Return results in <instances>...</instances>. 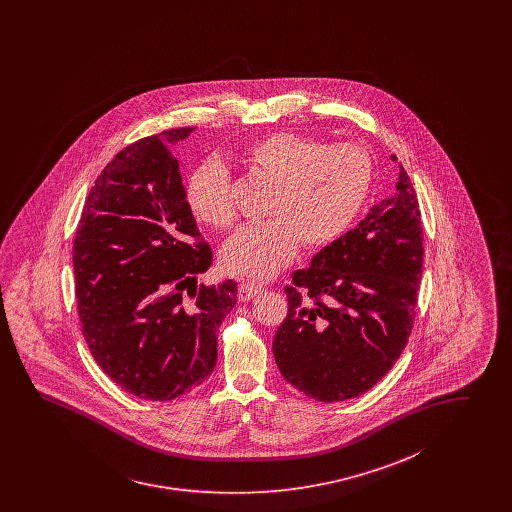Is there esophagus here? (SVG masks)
I'll return each mask as SVG.
<instances>
[{
  "label": "esophagus",
  "instance_id": "esophagus-1",
  "mask_svg": "<svg viewBox=\"0 0 512 512\" xmlns=\"http://www.w3.org/2000/svg\"><path fill=\"white\" fill-rule=\"evenodd\" d=\"M263 291V285H257V283L246 281V283H242V285L238 287V298H240L242 302H246V300H251L253 296L261 295Z\"/></svg>",
  "mask_w": 512,
  "mask_h": 512
}]
</instances>
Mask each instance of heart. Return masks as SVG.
<instances>
[{"label":"heart","instance_id":"heart-1","mask_svg":"<svg viewBox=\"0 0 512 512\" xmlns=\"http://www.w3.org/2000/svg\"><path fill=\"white\" fill-rule=\"evenodd\" d=\"M244 159L276 182L266 223L240 227L221 248L225 270L268 278L287 263L300 244L325 246L349 229L372 184V161L353 142L325 144L289 131L251 140ZM187 202L197 219L229 227L234 208L229 174L204 161L189 176Z\"/></svg>","mask_w":512,"mask_h":512}]
</instances>
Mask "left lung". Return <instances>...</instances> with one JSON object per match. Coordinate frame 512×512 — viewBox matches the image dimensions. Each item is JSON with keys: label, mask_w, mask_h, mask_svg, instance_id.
Returning <instances> with one entry per match:
<instances>
[{"label": "left lung", "mask_w": 512, "mask_h": 512, "mask_svg": "<svg viewBox=\"0 0 512 512\" xmlns=\"http://www.w3.org/2000/svg\"><path fill=\"white\" fill-rule=\"evenodd\" d=\"M420 276L419 201L400 165L396 191L285 287L289 311L272 343L285 381L325 403L370 390L402 355Z\"/></svg>", "instance_id": "1"}]
</instances>
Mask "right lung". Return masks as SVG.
<instances>
[{"label":"right lung","mask_w":512,"mask_h":512,"mask_svg":"<svg viewBox=\"0 0 512 512\" xmlns=\"http://www.w3.org/2000/svg\"><path fill=\"white\" fill-rule=\"evenodd\" d=\"M193 127L129 144L93 184L73 246L82 334L129 394L167 402L214 372L236 281L197 285L212 264L172 148Z\"/></svg>","instance_id":"obj_1"}]
</instances>
